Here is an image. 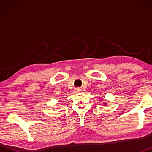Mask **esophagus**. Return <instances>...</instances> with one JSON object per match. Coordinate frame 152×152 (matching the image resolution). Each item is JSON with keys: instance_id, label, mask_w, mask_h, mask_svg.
Here are the masks:
<instances>
[{"instance_id": "1", "label": "esophagus", "mask_w": 152, "mask_h": 152, "mask_svg": "<svg viewBox=\"0 0 152 152\" xmlns=\"http://www.w3.org/2000/svg\"><path fill=\"white\" fill-rule=\"evenodd\" d=\"M75 91H76V92H80V91H82V90H81L80 88H78V87H77V88H75Z\"/></svg>"}]
</instances>
